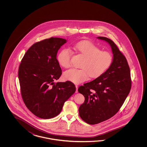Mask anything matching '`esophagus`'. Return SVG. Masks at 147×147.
Instances as JSON below:
<instances>
[{
	"label": "esophagus",
	"instance_id": "34e87169",
	"mask_svg": "<svg viewBox=\"0 0 147 147\" xmlns=\"http://www.w3.org/2000/svg\"><path fill=\"white\" fill-rule=\"evenodd\" d=\"M75 86H76V93H78V85H76Z\"/></svg>",
	"mask_w": 147,
	"mask_h": 147
}]
</instances>
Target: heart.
Listing matches in <instances>:
<instances>
[{"mask_svg":"<svg viewBox=\"0 0 147 147\" xmlns=\"http://www.w3.org/2000/svg\"><path fill=\"white\" fill-rule=\"evenodd\" d=\"M73 48L84 57L81 69L72 68L63 74V78L75 84H80L91 78L99 77L106 72L113 62V55L108 51H102L90 42L82 41L75 44ZM71 50L65 48L60 52L57 60L60 66L68 68L71 66Z\"/></svg>","mask_w":147,"mask_h":147,"instance_id":"1","label":"heart"}]
</instances>
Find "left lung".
<instances>
[{
	"label": "left lung",
	"mask_w": 147,
	"mask_h": 147,
	"mask_svg": "<svg viewBox=\"0 0 147 147\" xmlns=\"http://www.w3.org/2000/svg\"><path fill=\"white\" fill-rule=\"evenodd\" d=\"M97 38L109 44L113 59L112 65L105 74L78 88L79 92L85 99L79 108V116L90 125L103 122L116 115L131 88L130 70L125 56L111 39Z\"/></svg>",
	"instance_id": "1"
}]
</instances>
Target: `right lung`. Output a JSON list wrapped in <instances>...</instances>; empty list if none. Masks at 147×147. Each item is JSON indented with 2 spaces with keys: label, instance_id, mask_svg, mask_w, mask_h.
<instances>
[{
  "label": "right lung",
  "instance_id": "add662e5",
  "mask_svg": "<svg viewBox=\"0 0 147 147\" xmlns=\"http://www.w3.org/2000/svg\"><path fill=\"white\" fill-rule=\"evenodd\" d=\"M67 40L51 37L36 42L25 53L18 78L26 106L35 116L50 119L59 114L65 102L75 93L69 81L54 82L62 74L57 53Z\"/></svg>",
  "mask_w": 147,
  "mask_h": 147
}]
</instances>
